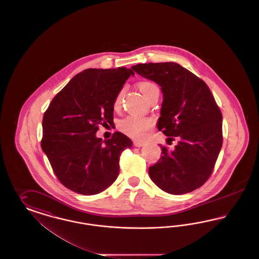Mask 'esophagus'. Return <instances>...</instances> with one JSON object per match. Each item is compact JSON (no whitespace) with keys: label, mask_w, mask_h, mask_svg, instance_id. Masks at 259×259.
<instances>
[{"label":"esophagus","mask_w":259,"mask_h":259,"mask_svg":"<svg viewBox=\"0 0 259 259\" xmlns=\"http://www.w3.org/2000/svg\"><path fill=\"white\" fill-rule=\"evenodd\" d=\"M146 142H143V141H134V146L135 147H138V148H141V147H144V146H146Z\"/></svg>","instance_id":"esophagus-1"}]
</instances>
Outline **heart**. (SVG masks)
I'll return each mask as SVG.
<instances>
[{
    "label": "heart",
    "mask_w": 259,
    "mask_h": 259,
    "mask_svg": "<svg viewBox=\"0 0 259 259\" xmlns=\"http://www.w3.org/2000/svg\"><path fill=\"white\" fill-rule=\"evenodd\" d=\"M139 87L141 92L144 94L146 98H148V96L151 95L153 92L159 91L158 87L151 81H143L139 84ZM122 95H123V90H120L114 99L113 108L115 110H118L120 108ZM151 124H152L151 120L148 118H143L136 115H129L119 122L118 127L120 131L123 132L126 135L131 136L133 138H144L147 135V132L150 128Z\"/></svg>",
    "instance_id": "1"
}]
</instances>
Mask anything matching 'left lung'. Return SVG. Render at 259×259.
I'll return each instance as SVG.
<instances>
[{
    "label": "left lung",
    "mask_w": 259,
    "mask_h": 259,
    "mask_svg": "<svg viewBox=\"0 0 259 259\" xmlns=\"http://www.w3.org/2000/svg\"><path fill=\"white\" fill-rule=\"evenodd\" d=\"M137 74L161 87L163 101L157 128L167 140L177 137L172 150L149 167L151 181L163 191L181 195L209 179L222 147V114L208 85L175 62L132 66Z\"/></svg>",
    "instance_id": "left-lung-1"
}]
</instances>
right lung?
Returning <instances> with one entry per match:
<instances>
[{"mask_svg": "<svg viewBox=\"0 0 259 259\" xmlns=\"http://www.w3.org/2000/svg\"><path fill=\"white\" fill-rule=\"evenodd\" d=\"M132 69H87L52 99L42 118L41 148L63 185L94 195L114 183L119 157L132 141L120 132L103 141L99 125L113 124V103Z\"/></svg>", "mask_w": 259, "mask_h": 259, "instance_id": "obj_1", "label": "right lung"}]
</instances>
